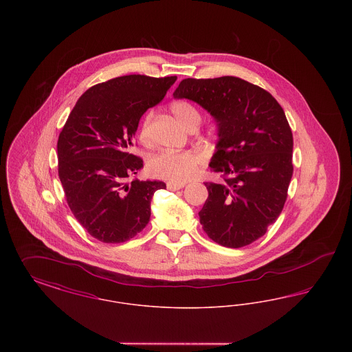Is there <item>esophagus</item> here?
Wrapping results in <instances>:
<instances>
[{"mask_svg":"<svg viewBox=\"0 0 352 352\" xmlns=\"http://www.w3.org/2000/svg\"><path fill=\"white\" fill-rule=\"evenodd\" d=\"M166 187H168V190H170V191H177V190L184 188V184H174V182H168V184H166Z\"/></svg>","mask_w":352,"mask_h":352,"instance_id":"esophagus-1","label":"esophagus"}]
</instances>
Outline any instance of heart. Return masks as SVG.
Listing matches in <instances>:
<instances>
[{
  "label": "heart",
  "instance_id": "obj_1",
  "mask_svg": "<svg viewBox=\"0 0 352 352\" xmlns=\"http://www.w3.org/2000/svg\"><path fill=\"white\" fill-rule=\"evenodd\" d=\"M171 113L177 118L187 131L197 129L201 122V113L198 108L190 101H174L170 107ZM153 113L149 112L140 128V140L144 144H149L151 140V124ZM201 164L198 154L192 151H160L154 154L148 161V173L161 179H168L173 182H184L190 179Z\"/></svg>",
  "mask_w": 352,
  "mask_h": 352
}]
</instances>
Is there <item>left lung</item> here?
Instances as JSON below:
<instances>
[{
  "mask_svg": "<svg viewBox=\"0 0 352 352\" xmlns=\"http://www.w3.org/2000/svg\"><path fill=\"white\" fill-rule=\"evenodd\" d=\"M173 96L195 101L218 126L210 168L223 174V182L204 184V232L223 247L251 244L280 217L293 175V134L284 109L268 91L236 76L184 79Z\"/></svg>",
  "mask_w": 352,
  "mask_h": 352,
  "instance_id": "8db88e82",
  "label": "left lung"
}]
</instances>
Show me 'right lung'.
Returning <instances> with one entry per match:
<instances>
[{
  "label": "right lung",
  "mask_w": 352,
  "mask_h": 352,
  "mask_svg": "<svg viewBox=\"0 0 352 352\" xmlns=\"http://www.w3.org/2000/svg\"><path fill=\"white\" fill-rule=\"evenodd\" d=\"M177 76L125 75L96 84L76 101L58 140V173L68 207L102 243H124L151 220L161 181L126 182L144 166L131 153L141 116L162 100Z\"/></svg>",
  "instance_id": "obj_1"
}]
</instances>
